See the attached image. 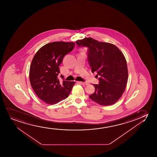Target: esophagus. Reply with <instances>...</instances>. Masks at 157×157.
Returning <instances> with one entry per match:
<instances>
[{
    "mask_svg": "<svg viewBox=\"0 0 157 157\" xmlns=\"http://www.w3.org/2000/svg\"><path fill=\"white\" fill-rule=\"evenodd\" d=\"M77 82L78 84H82V85H87L88 84L86 82Z\"/></svg>",
    "mask_w": 157,
    "mask_h": 157,
    "instance_id": "obj_1",
    "label": "esophagus"
}]
</instances>
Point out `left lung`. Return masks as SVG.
Returning a JSON list of instances; mask_svg holds the SVG:
<instances>
[{
  "mask_svg": "<svg viewBox=\"0 0 157 157\" xmlns=\"http://www.w3.org/2000/svg\"><path fill=\"white\" fill-rule=\"evenodd\" d=\"M79 47L88 48V61L92 72H97L99 84H93L95 92L89 96L102 105L116 103L124 92L128 72L122 52L115 45L100 42L91 37L76 41Z\"/></svg>",
  "mask_w": 157,
  "mask_h": 157,
  "instance_id": "1",
  "label": "left lung"
}]
</instances>
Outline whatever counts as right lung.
Listing matches in <instances>:
<instances>
[{"label": "right lung", "mask_w": 157, "mask_h": 157, "mask_svg": "<svg viewBox=\"0 0 157 157\" xmlns=\"http://www.w3.org/2000/svg\"><path fill=\"white\" fill-rule=\"evenodd\" d=\"M75 43L54 42L48 43L37 51L30 64L29 80L33 90L45 103L54 105L67 98L75 82H63L58 79L59 66L67 54L74 48Z\"/></svg>", "instance_id": "1"}]
</instances>
